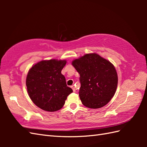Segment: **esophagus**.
Instances as JSON below:
<instances>
[{
	"instance_id": "obj_1",
	"label": "esophagus",
	"mask_w": 147,
	"mask_h": 147,
	"mask_svg": "<svg viewBox=\"0 0 147 147\" xmlns=\"http://www.w3.org/2000/svg\"><path fill=\"white\" fill-rule=\"evenodd\" d=\"M71 88L73 89V92H76V90H75V88H74V86H71Z\"/></svg>"
}]
</instances>
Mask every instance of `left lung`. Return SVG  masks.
Masks as SVG:
<instances>
[{"mask_svg": "<svg viewBox=\"0 0 147 147\" xmlns=\"http://www.w3.org/2000/svg\"><path fill=\"white\" fill-rule=\"evenodd\" d=\"M80 74L79 96L82 104L91 109L104 107L113 97L117 74L110 62L96 54H88L72 62Z\"/></svg>", "mask_w": 147, "mask_h": 147, "instance_id": "left-lung-1", "label": "left lung"}]
</instances>
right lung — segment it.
Returning a JSON list of instances; mask_svg holds the SVG:
<instances>
[{"label":"right lung","instance_id":"1","mask_svg":"<svg viewBox=\"0 0 147 147\" xmlns=\"http://www.w3.org/2000/svg\"><path fill=\"white\" fill-rule=\"evenodd\" d=\"M65 64V61L55 59L42 61L29 71L26 81L28 93L34 104L42 110H59L63 107L67 96L73 92L61 74Z\"/></svg>","mask_w":147,"mask_h":147}]
</instances>
